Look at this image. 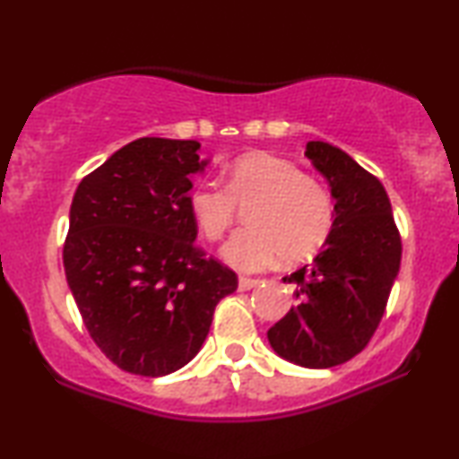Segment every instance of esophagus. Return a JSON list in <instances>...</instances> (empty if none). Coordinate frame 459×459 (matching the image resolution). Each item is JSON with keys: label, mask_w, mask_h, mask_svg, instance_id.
I'll list each match as a JSON object with an SVG mask.
<instances>
[{"label": "esophagus", "mask_w": 459, "mask_h": 459, "mask_svg": "<svg viewBox=\"0 0 459 459\" xmlns=\"http://www.w3.org/2000/svg\"><path fill=\"white\" fill-rule=\"evenodd\" d=\"M256 284H259V280L247 278V275H240V280H238V286H240V290H250V288H255Z\"/></svg>", "instance_id": "1"}]
</instances>
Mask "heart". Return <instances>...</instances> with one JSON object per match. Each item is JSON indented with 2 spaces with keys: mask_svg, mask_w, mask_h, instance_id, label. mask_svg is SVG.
Returning a JSON list of instances; mask_svg holds the SVG:
<instances>
[{
  "mask_svg": "<svg viewBox=\"0 0 459 459\" xmlns=\"http://www.w3.org/2000/svg\"><path fill=\"white\" fill-rule=\"evenodd\" d=\"M250 228L236 231L223 247V259L240 272H259L284 255L305 261L324 247L334 228V200L294 162L253 152L231 162L225 187L203 179L192 187L187 206L206 240L217 242L236 219V204H247Z\"/></svg>",
  "mask_w": 459,
  "mask_h": 459,
  "instance_id": "heart-1",
  "label": "heart"
}]
</instances>
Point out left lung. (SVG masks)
Here are the masks:
<instances>
[{
  "instance_id": "obj_1",
  "label": "left lung",
  "mask_w": 459,
  "mask_h": 459,
  "mask_svg": "<svg viewBox=\"0 0 459 459\" xmlns=\"http://www.w3.org/2000/svg\"><path fill=\"white\" fill-rule=\"evenodd\" d=\"M305 156L336 200L334 228L309 265L286 275L297 305L267 330L272 349L300 368L324 369L361 353L385 316L401 265V236L385 186L325 142Z\"/></svg>"
}]
</instances>
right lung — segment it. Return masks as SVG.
I'll use <instances>...</instances> for the list:
<instances>
[{"instance_id": "obj_1", "label": "right lung", "mask_w": 459, "mask_h": 459, "mask_svg": "<svg viewBox=\"0 0 459 459\" xmlns=\"http://www.w3.org/2000/svg\"><path fill=\"white\" fill-rule=\"evenodd\" d=\"M196 140L140 137L81 179L62 250L93 342L125 372L159 378L203 347L238 275L196 244L187 198Z\"/></svg>"}]
</instances>
